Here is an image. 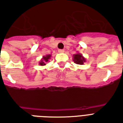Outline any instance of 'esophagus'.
I'll use <instances>...</instances> for the list:
<instances>
[{"mask_svg":"<svg viewBox=\"0 0 123 123\" xmlns=\"http://www.w3.org/2000/svg\"><path fill=\"white\" fill-rule=\"evenodd\" d=\"M59 53H64V50H63V49H59L58 50Z\"/></svg>","mask_w":123,"mask_h":123,"instance_id":"esophagus-1","label":"esophagus"}]
</instances>
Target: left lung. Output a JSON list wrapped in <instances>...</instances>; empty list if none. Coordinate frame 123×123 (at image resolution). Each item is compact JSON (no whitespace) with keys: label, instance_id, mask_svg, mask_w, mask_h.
Listing matches in <instances>:
<instances>
[{"label":"left lung","instance_id":"1","mask_svg":"<svg viewBox=\"0 0 123 123\" xmlns=\"http://www.w3.org/2000/svg\"><path fill=\"white\" fill-rule=\"evenodd\" d=\"M73 61L75 63L78 65H83L85 62V58L80 53H77L76 55H73Z\"/></svg>","mask_w":123,"mask_h":123}]
</instances>
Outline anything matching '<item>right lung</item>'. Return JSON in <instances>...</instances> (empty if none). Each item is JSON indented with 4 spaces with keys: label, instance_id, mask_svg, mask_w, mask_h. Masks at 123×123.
<instances>
[{
    "label": "right lung",
    "instance_id": "obj_1",
    "mask_svg": "<svg viewBox=\"0 0 123 123\" xmlns=\"http://www.w3.org/2000/svg\"><path fill=\"white\" fill-rule=\"evenodd\" d=\"M51 55H46L45 56H43V58L42 59V60H41V62H39V64H40V65H41V66H43V65H45V63H47V62L49 61V60L50 59V58H51Z\"/></svg>",
    "mask_w": 123,
    "mask_h": 123
}]
</instances>
